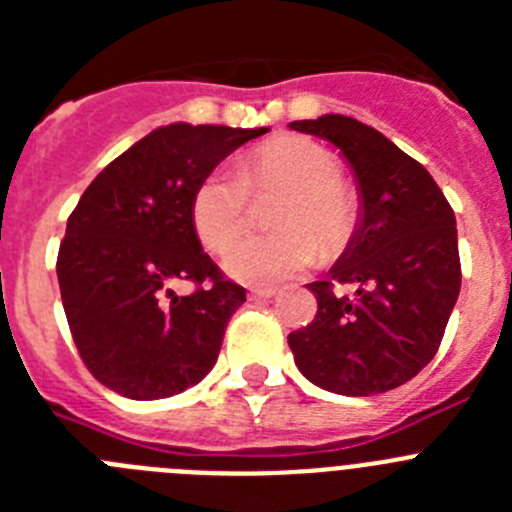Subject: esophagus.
I'll return each instance as SVG.
<instances>
[{
  "instance_id": "34e87169",
  "label": "esophagus",
  "mask_w": 512,
  "mask_h": 512,
  "mask_svg": "<svg viewBox=\"0 0 512 512\" xmlns=\"http://www.w3.org/2000/svg\"><path fill=\"white\" fill-rule=\"evenodd\" d=\"M251 300H271V297H277V289H271V287H264V289H251Z\"/></svg>"
}]
</instances>
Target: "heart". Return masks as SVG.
Listing matches in <instances>:
<instances>
[{
	"mask_svg": "<svg viewBox=\"0 0 512 512\" xmlns=\"http://www.w3.org/2000/svg\"><path fill=\"white\" fill-rule=\"evenodd\" d=\"M343 176L341 158L318 140L279 135L251 148L238 174L215 169L189 200L192 228L210 253H225L246 230L251 197L277 194L274 230L251 235L225 256V271L246 284H277L315 259H336L359 228V197Z\"/></svg>",
	"mask_w": 512,
	"mask_h": 512,
	"instance_id": "heart-1",
	"label": "heart"
}]
</instances>
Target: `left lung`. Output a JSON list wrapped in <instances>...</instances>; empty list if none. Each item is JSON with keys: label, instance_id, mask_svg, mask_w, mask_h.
Instances as JSON below:
<instances>
[{"label": "left lung", "instance_id": "1", "mask_svg": "<svg viewBox=\"0 0 512 512\" xmlns=\"http://www.w3.org/2000/svg\"><path fill=\"white\" fill-rule=\"evenodd\" d=\"M330 140L359 179L364 215L325 282L315 320L289 333L300 372L348 397L395 390L436 356L461 287L456 217L433 176L354 117L289 122ZM354 286V296L340 292Z\"/></svg>", "mask_w": 512, "mask_h": 512}]
</instances>
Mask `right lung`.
Here are the masks:
<instances>
[{"label":"right lung","instance_id":"right-lung-1","mask_svg":"<svg viewBox=\"0 0 512 512\" xmlns=\"http://www.w3.org/2000/svg\"><path fill=\"white\" fill-rule=\"evenodd\" d=\"M264 133L187 122L153 130L69 215L56 261L63 310L81 361L117 395L171 397L215 364L246 289L202 251L189 200L228 153ZM174 281L195 292L176 298Z\"/></svg>","mask_w":512,"mask_h":512}]
</instances>
